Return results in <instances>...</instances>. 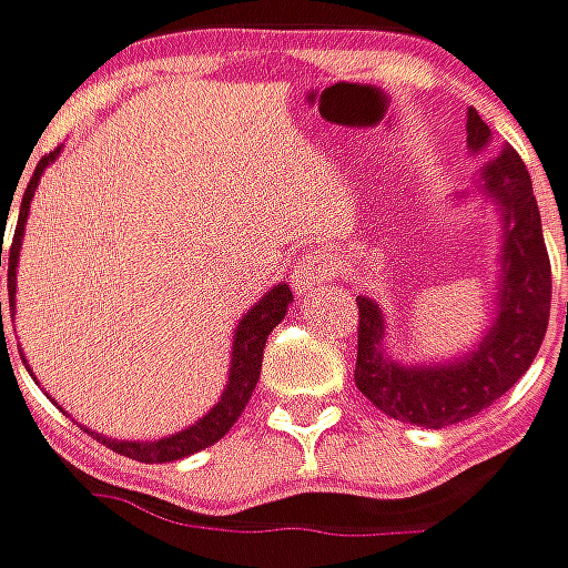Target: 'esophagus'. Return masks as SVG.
I'll list each match as a JSON object with an SVG mask.
<instances>
[{
	"mask_svg": "<svg viewBox=\"0 0 568 568\" xmlns=\"http://www.w3.org/2000/svg\"><path fill=\"white\" fill-rule=\"evenodd\" d=\"M291 277H294V284L300 291H313L318 284H328L335 277V268H332V262L325 255H306V258L296 262Z\"/></svg>",
	"mask_w": 568,
	"mask_h": 568,
	"instance_id": "1",
	"label": "esophagus"
}]
</instances>
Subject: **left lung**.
I'll return each mask as SVG.
<instances>
[{
	"instance_id": "left-lung-1",
	"label": "left lung",
	"mask_w": 568,
	"mask_h": 568,
	"mask_svg": "<svg viewBox=\"0 0 568 568\" xmlns=\"http://www.w3.org/2000/svg\"><path fill=\"white\" fill-rule=\"evenodd\" d=\"M493 144L487 122L468 110V148L480 154ZM484 195L499 211L503 246L499 281L493 294V322L484 338L452 361L402 363L385 347V313L373 296H357V369L354 382L382 414L402 424L443 429L462 424L496 398H503L535 363L550 318V258L535 189L525 161L513 148H503L480 166L474 189L455 202ZM568 265V240H566ZM568 310V306H566Z\"/></svg>"
}]
</instances>
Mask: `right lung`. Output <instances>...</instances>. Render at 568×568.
I'll use <instances>...</instances> for the list:
<instances>
[{
    "label": "right lung",
    "instance_id": "add662e5",
    "mask_svg": "<svg viewBox=\"0 0 568 568\" xmlns=\"http://www.w3.org/2000/svg\"><path fill=\"white\" fill-rule=\"evenodd\" d=\"M59 158V148L50 151L37 170H33L31 183L24 189V199H21V211H18V224H14V236H11V246H6V230L0 233V265L6 262L9 265V306H11V318H14V277H18V252H21V240H24V224H28V214H31V202L33 192H37V183L43 176V170L53 164ZM6 221V217H2ZM291 287L287 284H274L272 291H265L262 300L252 306L246 316L236 322L233 328V344H230V373H227V385L221 392L217 404L207 410L205 417H199L195 424L173 433V436H161V439H106L100 433H88L98 436L103 446H110L113 452H120L125 458H135V462H144V465H164V462H180L186 455H195L202 448L214 446L230 426L240 420V414L246 410L250 404L252 392H255V382L262 376V354H265V341L274 332V325L284 318L287 306H291ZM0 328H2V303H0ZM28 366V361H24ZM33 376V373H31Z\"/></svg>",
    "mask_w": 568,
    "mask_h": 568
}]
</instances>
